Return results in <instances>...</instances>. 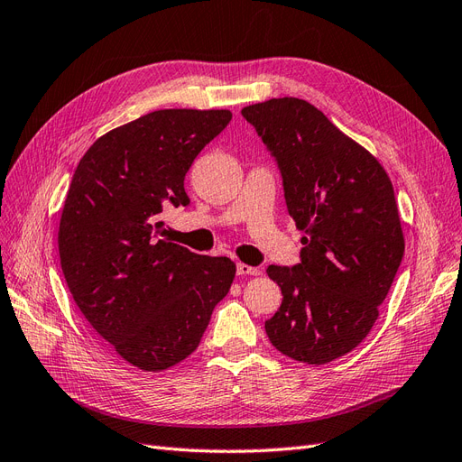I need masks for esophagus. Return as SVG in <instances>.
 Instances as JSON below:
<instances>
[{
    "mask_svg": "<svg viewBox=\"0 0 462 462\" xmlns=\"http://www.w3.org/2000/svg\"><path fill=\"white\" fill-rule=\"evenodd\" d=\"M258 273H260V270L254 268V265H248L243 262L236 263V275H258Z\"/></svg>",
    "mask_w": 462,
    "mask_h": 462,
    "instance_id": "obj_1",
    "label": "esophagus"
}]
</instances>
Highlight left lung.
<instances>
[{
  "label": "left lung",
  "mask_w": 462,
  "mask_h": 462,
  "mask_svg": "<svg viewBox=\"0 0 462 462\" xmlns=\"http://www.w3.org/2000/svg\"><path fill=\"white\" fill-rule=\"evenodd\" d=\"M272 152L289 216L304 231L300 262L270 265L282 306L265 321L279 353L326 365L370 333L404 254L393 185L368 150L299 97L246 106Z\"/></svg>",
  "instance_id": "8db88e82"
}]
</instances>
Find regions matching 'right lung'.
<instances>
[{"mask_svg":"<svg viewBox=\"0 0 462 462\" xmlns=\"http://www.w3.org/2000/svg\"><path fill=\"white\" fill-rule=\"evenodd\" d=\"M229 109H160L106 133L79 162L58 245L69 291L129 365L167 370L197 351L235 263L175 245L160 214L189 206L185 175Z\"/></svg>","mask_w":462,"mask_h":462,"instance_id":"right-lung-1","label":"right lung"}]
</instances>
